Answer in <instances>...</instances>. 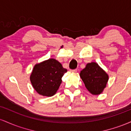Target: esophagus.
Segmentation results:
<instances>
[{
    "mask_svg": "<svg viewBox=\"0 0 131 131\" xmlns=\"http://www.w3.org/2000/svg\"><path fill=\"white\" fill-rule=\"evenodd\" d=\"M77 69H75V70H70L71 72H72V73H76L77 72Z\"/></svg>",
    "mask_w": 131,
    "mask_h": 131,
    "instance_id": "34e87169",
    "label": "esophagus"
}]
</instances>
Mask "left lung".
Returning <instances> with one entry per match:
<instances>
[{
	"instance_id": "1",
	"label": "left lung",
	"mask_w": 131,
	"mask_h": 131,
	"mask_svg": "<svg viewBox=\"0 0 131 131\" xmlns=\"http://www.w3.org/2000/svg\"><path fill=\"white\" fill-rule=\"evenodd\" d=\"M80 77L87 89L93 95L101 94L108 81V75L95 62L86 64L81 71Z\"/></svg>"
}]
</instances>
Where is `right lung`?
Wrapping results in <instances>:
<instances>
[{
	"label": "right lung",
	"mask_w": 131,
	"mask_h": 131,
	"mask_svg": "<svg viewBox=\"0 0 131 131\" xmlns=\"http://www.w3.org/2000/svg\"><path fill=\"white\" fill-rule=\"evenodd\" d=\"M67 72L59 61L50 58L34 66L30 81L39 94L51 97L56 94L62 81L61 78Z\"/></svg>",
	"instance_id": "obj_1"
}]
</instances>
